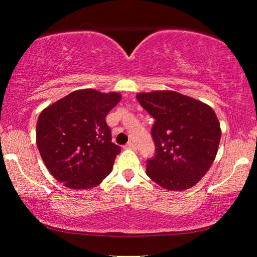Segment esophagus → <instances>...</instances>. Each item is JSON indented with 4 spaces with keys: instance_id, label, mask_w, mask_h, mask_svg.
I'll list each match as a JSON object with an SVG mask.
<instances>
[{
    "instance_id": "obj_1",
    "label": "esophagus",
    "mask_w": 257,
    "mask_h": 257,
    "mask_svg": "<svg viewBox=\"0 0 257 257\" xmlns=\"http://www.w3.org/2000/svg\"><path fill=\"white\" fill-rule=\"evenodd\" d=\"M125 149H128V150H135V149H136V146H135V144H134L133 142H128L127 145H125Z\"/></svg>"
}]
</instances>
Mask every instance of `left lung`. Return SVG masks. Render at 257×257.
<instances>
[{
  "instance_id": "1",
  "label": "left lung",
  "mask_w": 257,
  "mask_h": 257,
  "mask_svg": "<svg viewBox=\"0 0 257 257\" xmlns=\"http://www.w3.org/2000/svg\"><path fill=\"white\" fill-rule=\"evenodd\" d=\"M136 97L155 119V155L147 160V176L168 190L189 189L205 176L216 156L221 128L215 112L172 90L139 93Z\"/></svg>"
}]
</instances>
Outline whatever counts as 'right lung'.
Returning <instances> with one entry per match:
<instances>
[{
	"label": "right lung",
	"mask_w": 257,
	"mask_h": 257,
	"mask_svg": "<svg viewBox=\"0 0 257 257\" xmlns=\"http://www.w3.org/2000/svg\"><path fill=\"white\" fill-rule=\"evenodd\" d=\"M121 95L79 89L41 112L36 144L51 175L71 189L99 185L121 149L111 142L105 118Z\"/></svg>",
	"instance_id": "right-lung-1"
}]
</instances>
